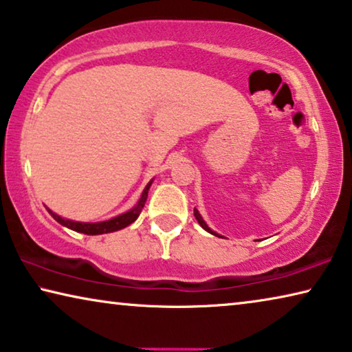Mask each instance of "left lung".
I'll return each mask as SVG.
<instances>
[{
  "label": "left lung",
  "instance_id": "8db88e82",
  "mask_svg": "<svg viewBox=\"0 0 352 352\" xmlns=\"http://www.w3.org/2000/svg\"><path fill=\"white\" fill-rule=\"evenodd\" d=\"M193 214H195V219L198 220V223L201 225V228H203V230H206L208 232H210V234H214V236H217V237H221L220 234H217V232H215V231H212V230L209 228V226L206 225V221H204V220H203V217H201V215H199V212H198V209H197V208L193 209Z\"/></svg>",
  "mask_w": 352,
  "mask_h": 352
}]
</instances>
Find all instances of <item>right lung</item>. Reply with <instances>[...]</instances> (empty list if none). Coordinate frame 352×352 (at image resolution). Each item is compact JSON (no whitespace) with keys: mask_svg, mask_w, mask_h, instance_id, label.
I'll use <instances>...</instances> for the list:
<instances>
[{"mask_svg":"<svg viewBox=\"0 0 352 352\" xmlns=\"http://www.w3.org/2000/svg\"><path fill=\"white\" fill-rule=\"evenodd\" d=\"M153 181L154 179H151L148 182V186L144 187V190L142 193V197H140L138 203L135 204V206L131 210H127V212L118 215V217H113L110 220L96 221V223H88V221H75V220H69V219L61 217V215L55 214L52 209H48L47 206H45V209L48 210V214H50L52 217L58 221V223H61L63 226H66V228H69V230H74L77 232H83V234L96 236V234H105V232L120 231L122 228H126V226H129L131 223H133V221L138 219L140 212H142V209L144 208L146 198H148V190H149V187H151V184H153Z\"/></svg>","mask_w":352,"mask_h":352,"instance_id":"obj_1","label":"right lung"}]
</instances>
